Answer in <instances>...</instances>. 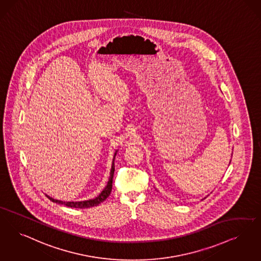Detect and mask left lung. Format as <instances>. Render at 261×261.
Returning a JSON list of instances; mask_svg holds the SVG:
<instances>
[{"label":"left lung","instance_id":"1","mask_svg":"<svg viewBox=\"0 0 261 261\" xmlns=\"http://www.w3.org/2000/svg\"><path fill=\"white\" fill-rule=\"evenodd\" d=\"M230 162H231V160H230Z\"/></svg>","mask_w":261,"mask_h":261}]
</instances>
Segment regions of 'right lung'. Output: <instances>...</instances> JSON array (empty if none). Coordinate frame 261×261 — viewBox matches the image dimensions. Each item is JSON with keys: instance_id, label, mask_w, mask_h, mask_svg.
Returning <instances> with one entry per match:
<instances>
[{"instance_id": "right-lung-1", "label": "right lung", "mask_w": 261, "mask_h": 261, "mask_svg": "<svg viewBox=\"0 0 261 261\" xmlns=\"http://www.w3.org/2000/svg\"><path fill=\"white\" fill-rule=\"evenodd\" d=\"M116 152H117V149L115 150L114 158H113L112 169H111V173H110V177H109L108 184H107L106 188L102 190V192L97 197H95L94 199H89V200H84V201H75V202L70 201V202H66V201H61V200H56V199L48 196L47 194H45V196L49 199L50 201L54 202V203L65 205V206L70 207V208H86L98 206L100 203H102L103 201L108 198L109 195L111 194V191H112V188H113V178H114V173H115V155H116Z\"/></svg>"}]
</instances>
